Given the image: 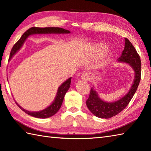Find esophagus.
<instances>
[{
    "mask_svg": "<svg viewBox=\"0 0 151 151\" xmlns=\"http://www.w3.org/2000/svg\"><path fill=\"white\" fill-rule=\"evenodd\" d=\"M81 77V79L82 80V81H84L85 82H87L89 80V75L88 73L84 72V73H83L82 74Z\"/></svg>",
    "mask_w": 151,
    "mask_h": 151,
    "instance_id": "1",
    "label": "esophagus"
}]
</instances>
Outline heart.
<instances>
[{
	"instance_id": "heart-1",
	"label": "heart",
	"mask_w": 151,
	"mask_h": 151,
	"mask_svg": "<svg viewBox=\"0 0 151 151\" xmlns=\"http://www.w3.org/2000/svg\"><path fill=\"white\" fill-rule=\"evenodd\" d=\"M108 47L103 43H95L90 47L91 56L94 58H98L106 52Z\"/></svg>"
}]
</instances>
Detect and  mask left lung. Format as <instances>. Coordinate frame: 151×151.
Segmentation results:
<instances>
[{
  "mask_svg": "<svg viewBox=\"0 0 151 151\" xmlns=\"http://www.w3.org/2000/svg\"><path fill=\"white\" fill-rule=\"evenodd\" d=\"M124 48L118 62L127 63L134 71V80L126 94L114 102H106L101 99L93 86L86 105L89 110L96 117L109 119L115 116L126 108L137 90L141 79V60L135 48L130 41L124 38Z\"/></svg>",
  "mask_w": 151,
  "mask_h": 151,
  "instance_id": "left-lung-1",
  "label": "left lung"
}]
</instances>
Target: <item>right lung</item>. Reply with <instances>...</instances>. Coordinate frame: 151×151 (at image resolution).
<instances>
[{
	"label": "right lung",
	"instance_id": "1",
	"mask_svg": "<svg viewBox=\"0 0 151 151\" xmlns=\"http://www.w3.org/2000/svg\"><path fill=\"white\" fill-rule=\"evenodd\" d=\"M70 32L68 30L63 29L62 28L58 27H46V28H37V27H32L30 28V29L27 30L25 32L22 34L20 39L16 43L12 49L11 50L10 55H9V60H10L14 56L15 54L17 53L18 51L21 49V47L23 45L25 41L30 36L34 34H70ZM71 78L70 77L68 79L63 82L61 84L56 93V97L54 98L52 102L49 106H48L47 108L42 110L34 111H28L25 110L23 108H22L20 105L16 102V104L20 108L22 111H24L25 113L28 115H31L34 117L36 118H41L45 119L50 117H52V115H55L60 108L62 106V102L63 101L64 97L66 94L67 91L69 90L70 86V81H71Z\"/></svg>",
	"mask_w": 151,
	"mask_h": 151
}]
</instances>
